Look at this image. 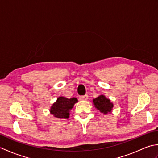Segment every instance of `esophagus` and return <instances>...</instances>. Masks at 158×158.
Returning <instances> with one entry per match:
<instances>
[{"label": "esophagus", "mask_w": 158, "mask_h": 158, "mask_svg": "<svg viewBox=\"0 0 158 158\" xmlns=\"http://www.w3.org/2000/svg\"><path fill=\"white\" fill-rule=\"evenodd\" d=\"M79 99L81 100H87L88 99V95H83V96H80Z\"/></svg>", "instance_id": "34e87169"}]
</instances>
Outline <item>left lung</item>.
<instances>
[{"instance_id": "1", "label": "left lung", "mask_w": 158, "mask_h": 158, "mask_svg": "<svg viewBox=\"0 0 158 158\" xmlns=\"http://www.w3.org/2000/svg\"><path fill=\"white\" fill-rule=\"evenodd\" d=\"M93 103L95 108L98 109L100 113L107 114L110 113L113 107V104L110 102V100L106 98L105 96L101 95L93 100Z\"/></svg>"}]
</instances>
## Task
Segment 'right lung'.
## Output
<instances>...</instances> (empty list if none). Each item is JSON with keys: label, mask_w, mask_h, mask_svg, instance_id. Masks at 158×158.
I'll list each match as a JSON object with an SVG mask.
<instances>
[{"label": "right lung", "mask_w": 158, "mask_h": 158, "mask_svg": "<svg viewBox=\"0 0 158 158\" xmlns=\"http://www.w3.org/2000/svg\"><path fill=\"white\" fill-rule=\"evenodd\" d=\"M78 100L76 98H67L65 97H59L57 101L52 106L50 112L51 114L57 118L67 119L69 117V111L71 109L75 103Z\"/></svg>", "instance_id": "1"}]
</instances>
